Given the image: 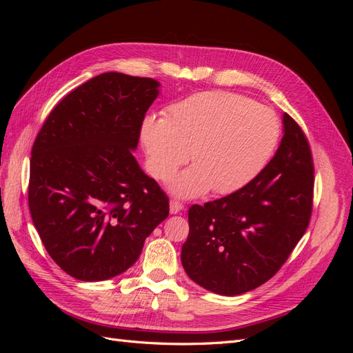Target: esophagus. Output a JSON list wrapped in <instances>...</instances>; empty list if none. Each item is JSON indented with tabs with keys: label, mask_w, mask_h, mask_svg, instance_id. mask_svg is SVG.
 Masks as SVG:
<instances>
[{
	"label": "esophagus",
	"mask_w": 353,
	"mask_h": 353,
	"mask_svg": "<svg viewBox=\"0 0 353 353\" xmlns=\"http://www.w3.org/2000/svg\"><path fill=\"white\" fill-rule=\"evenodd\" d=\"M183 209H184L183 203L178 201V200H170L169 210H170V213H172V215H176V213H179Z\"/></svg>",
	"instance_id": "obj_1"
}]
</instances>
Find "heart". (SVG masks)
I'll use <instances>...</instances> for the list:
<instances>
[{
	"mask_svg": "<svg viewBox=\"0 0 353 353\" xmlns=\"http://www.w3.org/2000/svg\"><path fill=\"white\" fill-rule=\"evenodd\" d=\"M280 138L275 113L243 95L203 91L170 104L163 119L147 117L141 140L148 169L168 179L187 162L170 190L181 197H196L210 188L230 194L258 176L270 162Z\"/></svg>",
	"mask_w": 353,
	"mask_h": 353,
	"instance_id": "1",
	"label": "heart"
}]
</instances>
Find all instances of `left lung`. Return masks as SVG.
I'll return each mask as SVG.
<instances>
[{"label":"left lung","mask_w":353,"mask_h":353,"mask_svg":"<svg viewBox=\"0 0 353 353\" xmlns=\"http://www.w3.org/2000/svg\"><path fill=\"white\" fill-rule=\"evenodd\" d=\"M275 156L249 184L188 210L181 250L187 275L209 292L237 296L276 274L305 234L312 213L314 162L292 116Z\"/></svg>","instance_id":"obj_1"}]
</instances>
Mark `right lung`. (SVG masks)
I'll return each mask as SVG.
<instances>
[{"label":"right lung","instance_id":"right-lung-1","mask_svg":"<svg viewBox=\"0 0 353 353\" xmlns=\"http://www.w3.org/2000/svg\"><path fill=\"white\" fill-rule=\"evenodd\" d=\"M160 83L119 72L68 94L32 147L29 209L48 254L81 281L125 272L169 215V199L132 152Z\"/></svg>","mask_w":353,"mask_h":353}]
</instances>
